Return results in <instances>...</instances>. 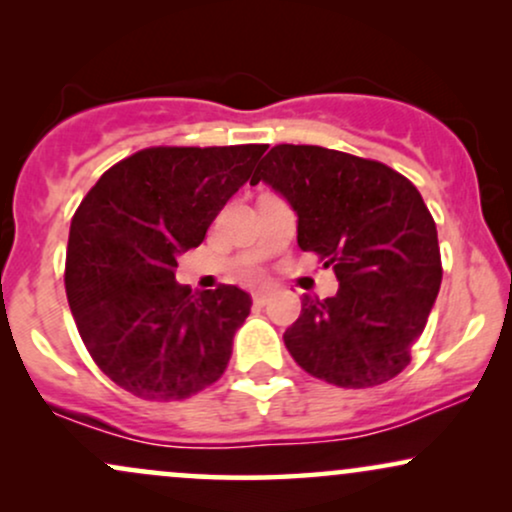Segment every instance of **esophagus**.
<instances>
[{"label":"esophagus","mask_w":512,"mask_h":512,"mask_svg":"<svg viewBox=\"0 0 512 512\" xmlns=\"http://www.w3.org/2000/svg\"><path fill=\"white\" fill-rule=\"evenodd\" d=\"M269 293H272V289H257V291H252V301L264 305V303H267Z\"/></svg>","instance_id":"34e87169"}]
</instances>
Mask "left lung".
Segmentation results:
<instances>
[{
	"instance_id": "obj_1",
	"label": "left lung",
	"mask_w": 512,
	"mask_h": 512,
	"mask_svg": "<svg viewBox=\"0 0 512 512\" xmlns=\"http://www.w3.org/2000/svg\"><path fill=\"white\" fill-rule=\"evenodd\" d=\"M264 182L298 216V245L337 274L334 296L305 293L284 344L303 370L339 387H373L409 366L443 279L438 231L419 190L387 168L322 146L279 144Z\"/></svg>"
}]
</instances>
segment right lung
I'll use <instances>...</instances> for the list:
<instances>
[{"label":"right lung","instance_id":"obj_1","mask_svg":"<svg viewBox=\"0 0 512 512\" xmlns=\"http://www.w3.org/2000/svg\"><path fill=\"white\" fill-rule=\"evenodd\" d=\"M267 151L158 146L125 158L91 187L69 228V308L98 368L142 399H185L216 383L252 298L238 286L192 291L178 255L207 228Z\"/></svg>","mask_w":512,"mask_h":512}]
</instances>
